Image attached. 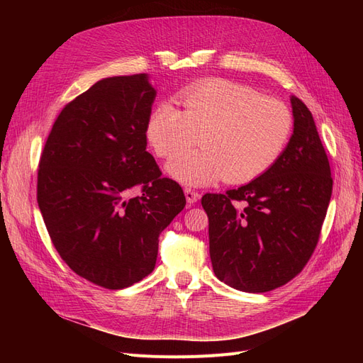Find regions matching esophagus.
Returning <instances> with one entry per match:
<instances>
[{
    "label": "esophagus",
    "mask_w": 363,
    "mask_h": 363,
    "mask_svg": "<svg viewBox=\"0 0 363 363\" xmlns=\"http://www.w3.org/2000/svg\"><path fill=\"white\" fill-rule=\"evenodd\" d=\"M184 196H186V201H188L189 204H195L200 200V194L192 191V189H184Z\"/></svg>",
    "instance_id": "esophagus-1"
}]
</instances>
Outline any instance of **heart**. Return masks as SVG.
<instances>
[{
    "label": "heart",
    "mask_w": 363,
    "mask_h": 363,
    "mask_svg": "<svg viewBox=\"0 0 363 363\" xmlns=\"http://www.w3.org/2000/svg\"><path fill=\"white\" fill-rule=\"evenodd\" d=\"M180 112L162 103L148 116L145 136L159 157H168L201 135L202 147L176 153L167 171L183 184L257 179L286 150L294 118L289 107L248 86L212 79L179 95Z\"/></svg>",
    "instance_id": "obj_1"
}]
</instances>
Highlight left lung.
Masks as SVG:
<instances>
[{"label": "left lung", "mask_w": 363, "mask_h": 363, "mask_svg": "<svg viewBox=\"0 0 363 363\" xmlns=\"http://www.w3.org/2000/svg\"><path fill=\"white\" fill-rule=\"evenodd\" d=\"M294 131L272 167L238 189L206 194L208 251L230 288L268 292L298 274L318 244L332 196L330 164L306 104L291 96Z\"/></svg>", "instance_id": "obj_1"}]
</instances>
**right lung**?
Returning a JSON list of instances; mask_svg holds the SVG:
<instances>
[{
	"instance_id": "right-lung-1",
	"label": "right lung",
	"mask_w": 363,
	"mask_h": 363,
	"mask_svg": "<svg viewBox=\"0 0 363 363\" xmlns=\"http://www.w3.org/2000/svg\"><path fill=\"white\" fill-rule=\"evenodd\" d=\"M157 92L148 74L107 77L54 123L38 171V204L60 257L80 277L123 289L152 272L159 236L186 206L147 151ZM141 186L143 194L130 197Z\"/></svg>"
}]
</instances>
